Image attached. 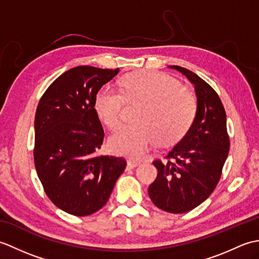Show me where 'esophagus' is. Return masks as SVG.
<instances>
[{
	"mask_svg": "<svg viewBox=\"0 0 259 259\" xmlns=\"http://www.w3.org/2000/svg\"><path fill=\"white\" fill-rule=\"evenodd\" d=\"M139 166V162H136V161H133V160H128L126 161V169H134L136 167Z\"/></svg>",
	"mask_w": 259,
	"mask_h": 259,
	"instance_id": "1",
	"label": "esophagus"
}]
</instances>
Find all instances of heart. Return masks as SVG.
Wrapping results in <instances>:
<instances>
[{"label": "heart", "mask_w": 259, "mask_h": 259, "mask_svg": "<svg viewBox=\"0 0 259 259\" xmlns=\"http://www.w3.org/2000/svg\"><path fill=\"white\" fill-rule=\"evenodd\" d=\"M128 101L144 103L137 117L139 123L122 125L109 138L114 153L140 159L155 144L157 136L164 144L179 140L192 123L196 106L194 98L177 81L160 73L130 75L120 83ZM122 96L114 87H101L93 101L98 117L108 128L119 124Z\"/></svg>", "instance_id": "1"}]
</instances>
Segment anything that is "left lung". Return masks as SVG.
<instances>
[{"mask_svg": "<svg viewBox=\"0 0 259 259\" xmlns=\"http://www.w3.org/2000/svg\"><path fill=\"white\" fill-rule=\"evenodd\" d=\"M195 87L197 108L188 131L169 151V161L153 162L158 169L149 197L161 210L184 213L210 196L221 179L229 151L226 112L218 95L190 70L169 65Z\"/></svg>", "mask_w": 259, "mask_h": 259, "instance_id": "left-lung-1", "label": "left lung"}]
</instances>
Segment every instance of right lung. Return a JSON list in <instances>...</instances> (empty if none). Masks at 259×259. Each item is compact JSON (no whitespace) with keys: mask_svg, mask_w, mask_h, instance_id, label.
I'll list each match as a JSON object with an SVG mask.
<instances>
[{"mask_svg":"<svg viewBox=\"0 0 259 259\" xmlns=\"http://www.w3.org/2000/svg\"><path fill=\"white\" fill-rule=\"evenodd\" d=\"M118 72L89 65L70 69L37 104V177L54 205L73 216H88L106 205L126 166L123 158L98 155L104 133L93 108L99 89Z\"/></svg>","mask_w":259,"mask_h":259,"instance_id":"add662e5","label":"right lung"}]
</instances>
